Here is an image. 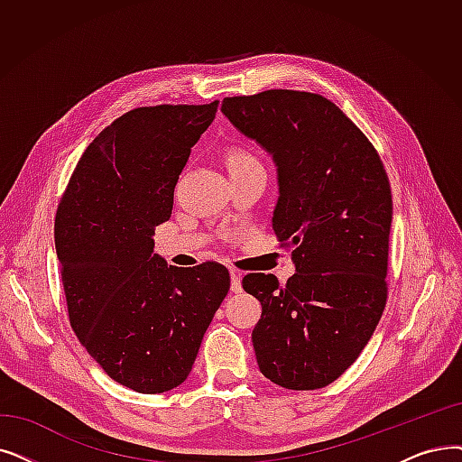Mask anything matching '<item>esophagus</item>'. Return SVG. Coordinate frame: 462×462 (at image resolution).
I'll return each instance as SVG.
<instances>
[{
  "mask_svg": "<svg viewBox=\"0 0 462 462\" xmlns=\"http://www.w3.org/2000/svg\"><path fill=\"white\" fill-rule=\"evenodd\" d=\"M230 279H232L230 291H232V292H242V272L232 270V272H230Z\"/></svg>",
  "mask_w": 462,
  "mask_h": 462,
  "instance_id": "1",
  "label": "esophagus"
}]
</instances>
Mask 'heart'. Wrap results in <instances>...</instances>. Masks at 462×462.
<instances>
[{
  "instance_id": "obj_1",
  "label": "heart",
  "mask_w": 462,
  "mask_h": 462,
  "mask_svg": "<svg viewBox=\"0 0 462 462\" xmlns=\"http://www.w3.org/2000/svg\"><path fill=\"white\" fill-rule=\"evenodd\" d=\"M228 170H239V168H251V166H263L254 152H251L245 147H234L226 154Z\"/></svg>"
}]
</instances>
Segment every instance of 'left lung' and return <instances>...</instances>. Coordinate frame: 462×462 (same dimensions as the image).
<instances>
[{"label": "left lung", "instance_id": "1", "mask_svg": "<svg viewBox=\"0 0 462 462\" xmlns=\"http://www.w3.org/2000/svg\"><path fill=\"white\" fill-rule=\"evenodd\" d=\"M223 113L277 166L273 230L296 273H247L263 304L253 330L260 372L292 391L342 375L372 337L387 304L393 198L370 139L330 99L264 90L223 99Z\"/></svg>", "mask_w": 462, "mask_h": 462}]
</instances>
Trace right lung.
Wrapping results in <instances>:
<instances>
[{
    "label": "right lung",
    "instance_id": "1",
    "mask_svg": "<svg viewBox=\"0 0 462 462\" xmlns=\"http://www.w3.org/2000/svg\"><path fill=\"white\" fill-rule=\"evenodd\" d=\"M218 102L137 107L99 132L54 218L69 325L104 372L156 394L189 377L230 289L223 264L168 266L152 234L173 208L190 149Z\"/></svg>",
    "mask_w": 462,
    "mask_h": 462
}]
</instances>
